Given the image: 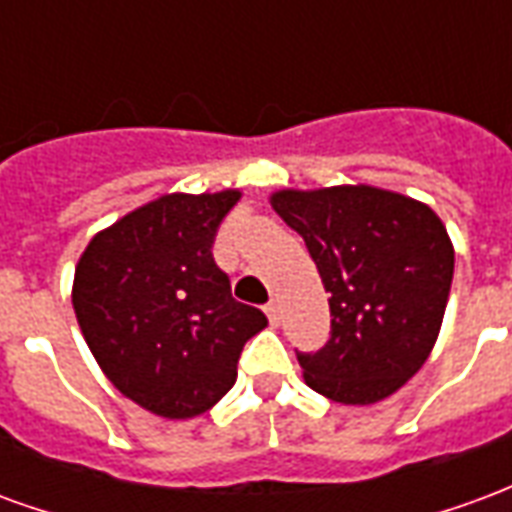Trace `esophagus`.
<instances>
[{
    "label": "esophagus",
    "instance_id": "34e87169",
    "mask_svg": "<svg viewBox=\"0 0 512 512\" xmlns=\"http://www.w3.org/2000/svg\"><path fill=\"white\" fill-rule=\"evenodd\" d=\"M266 315H268V321H271V326H277V323H279L277 301H268V304H266Z\"/></svg>",
    "mask_w": 512,
    "mask_h": 512
}]
</instances>
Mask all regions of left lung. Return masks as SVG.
Returning <instances> with one entry per match:
<instances>
[{"instance_id": "obj_1", "label": "left lung", "mask_w": 512, "mask_h": 512, "mask_svg": "<svg viewBox=\"0 0 512 512\" xmlns=\"http://www.w3.org/2000/svg\"><path fill=\"white\" fill-rule=\"evenodd\" d=\"M268 200L332 293L329 343L296 354L304 384L343 406L395 395L428 362L450 299L455 249L439 213L367 183L279 189Z\"/></svg>"}]
</instances>
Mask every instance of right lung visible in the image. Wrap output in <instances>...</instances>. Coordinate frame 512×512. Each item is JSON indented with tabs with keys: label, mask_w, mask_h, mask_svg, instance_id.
<instances>
[{
	"label": "right lung",
	"mask_w": 512,
	"mask_h": 512,
	"mask_svg": "<svg viewBox=\"0 0 512 512\" xmlns=\"http://www.w3.org/2000/svg\"><path fill=\"white\" fill-rule=\"evenodd\" d=\"M238 189L172 191L90 238L71 301L87 348L120 395L164 419H191L235 384L238 356L266 315L230 293L213 235Z\"/></svg>",
	"instance_id": "right-lung-1"
}]
</instances>
